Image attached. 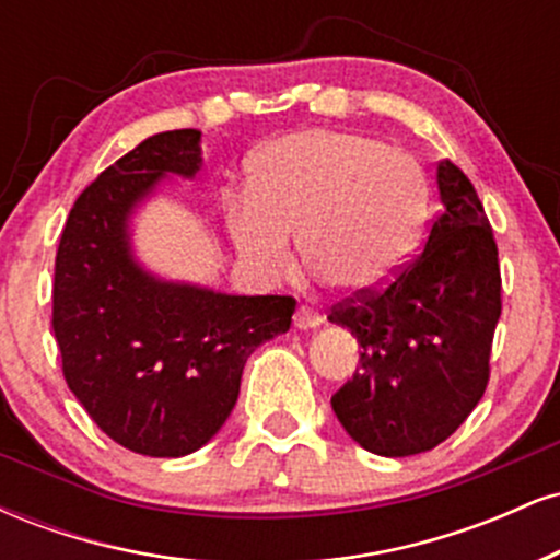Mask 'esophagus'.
<instances>
[{"mask_svg":"<svg viewBox=\"0 0 560 560\" xmlns=\"http://www.w3.org/2000/svg\"><path fill=\"white\" fill-rule=\"evenodd\" d=\"M320 320H324V316L311 305H300L298 313H294V326H298V329H313Z\"/></svg>","mask_w":560,"mask_h":560,"instance_id":"1","label":"esophagus"}]
</instances>
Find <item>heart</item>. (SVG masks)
<instances>
[{
	"mask_svg": "<svg viewBox=\"0 0 560 560\" xmlns=\"http://www.w3.org/2000/svg\"><path fill=\"white\" fill-rule=\"evenodd\" d=\"M249 191L223 197L249 266L281 276L300 231L307 268L347 292L374 289L408 260L427 218V178L408 152L355 131L302 128L249 160Z\"/></svg>",
	"mask_w": 560,
	"mask_h": 560,
	"instance_id": "obj_1",
	"label": "heart"
}]
</instances>
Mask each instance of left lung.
Returning <instances> with one entry per match:
<instances>
[{
  "label": "left lung",
  "mask_w": 560,
  "mask_h": 560,
  "mask_svg": "<svg viewBox=\"0 0 560 560\" xmlns=\"http://www.w3.org/2000/svg\"><path fill=\"white\" fill-rule=\"evenodd\" d=\"M436 182L445 208L419 255L329 311L363 347L361 371L331 408L358 445L387 458L436 447L477 408L503 311L498 244L477 189L450 160Z\"/></svg>",
  "instance_id": "obj_1"
}]
</instances>
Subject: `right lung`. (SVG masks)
<instances>
[{"label": "right lung", "mask_w": 560, "mask_h": 560, "mask_svg": "<svg viewBox=\"0 0 560 560\" xmlns=\"http://www.w3.org/2000/svg\"><path fill=\"white\" fill-rule=\"evenodd\" d=\"M199 131L144 139L96 176L62 229L52 329L62 376L113 442L152 458L195 453L240 397L255 347L289 331L298 300L165 284L128 255L126 218L165 173L195 176Z\"/></svg>", "instance_id": "right-lung-1"}]
</instances>
